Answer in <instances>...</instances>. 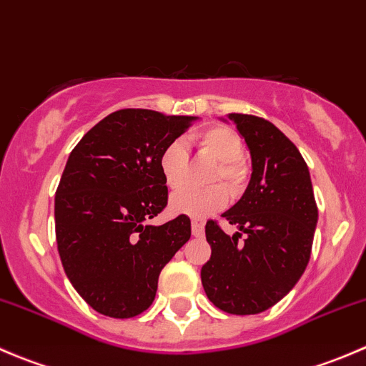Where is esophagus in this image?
<instances>
[{
	"label": "esophagus",
	"instance_id": "esophagus-1",
	"mask_svg": "<svg viewBox=\"0 0 366 366\" xmlns=\"http://www.w3.org/2000/svg\"><path fill=\"white\" fill-rule=\"evenodd\" d=\"M191 232H193L194 237H204V223H202V221L193 219L191 221Z\"/></svg>",
	"mask_w": 366,
	"mask_h": 366
}]
</instances>
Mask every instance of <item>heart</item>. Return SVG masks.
Wrapping results in <instances>:
<instances>
[{"instance_id":"obj_1","label":"heart","mask_w":366,"mask_h":366,"mask_svg":"<svg viewBox=\"0 0 366 366\" xmlns=\"http://www.w3.org/2000/svg\"><path fill=\"white\" fill-rule=\"evenodd\" d=\"M191 142L217 161V168L214 169L212 175L214 182H223L232 193L241 189L246 179V168L242 162L244 143L234 129L227 125H212L194 134ZM159 168L169 189L182 186L187 175L186 145L182 142L168 143L161 152ZM224 202H227V193L223 187H210V189L184 187L173 194L169 200V209L175 214L200 219L214 210L221 209Z\"/></svg>"}]
</instances>
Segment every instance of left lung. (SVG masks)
Listing matches in <instances>:
<instances>
[{"instance_id": "left-lung-1", "label": "left lung", "mask_w": 366, "mask_h": 366, "mask_svg": "<svg viewBox=\"0 0 366 366\" xmlns=\"http://www.w3.org/2000/svg\"><path fill=\"white\" fill-rule=\"evenodd\" d=\"M252 156V180L241 200L221 216L239 232L228 235L205 224L210 258L202 285L216 308L253 315L282 301L308 265L317 212L308 166L276 125L252 114L230 113ZM245 241L238 242L240 232Z\"/></svg>"}]
</instances>
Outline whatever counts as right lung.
Returning <instances> with one entry per match:
<instances>
[{
    "mask_svg": "<svg viewBox=\"0 0 366 366\" xmlns=\"http://www.w3.org/2000/svg\"><path fill=\"white\" fill-rule=\"evenodd\" d=\"M198 117L120 109L70 152L54 197L65 274L102 315L131 319L152 305L166 264L191 237V219L147 224L168 202L161 152Z\"/></svg>",
    "mask_w": 366,
    "mask_h": 366,
    "instance_id": "1",
    "label": "right lung"
}]
</instances>
